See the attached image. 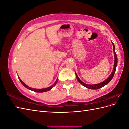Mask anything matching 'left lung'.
<instances>
[{"label":"left lung","instance_id":"left-lung-1","mask_svg":"<svg viewBox=\"0 0 129 129\" xmlns=\"http://www.w3.org/2000/svg\"><path fill=\"white\" fill-rule=\"evenodd\" d=\"M112 44L113 45V49H114V57H115V60H114V69H113V71L112 72V73H111V74L110 75L107 79L106 80H105L104 81L98 84H87L86 83H84V82H83L80 79L79 77H78L77 75L76 74V73H75L76 74V79L77 80V81H79V82L82 85H83L84 87H85V88L90 89H99L100 88H101L102 87L105 86V85H107V84H108L110 81L112 80V77H114V74L116 72V67L117 65V55L115 52V45L111 41Z\"/></svg>","mask_w":129,"mask_h":129}]
</instances>
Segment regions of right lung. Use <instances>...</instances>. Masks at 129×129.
<instances>
[{"instance_id":"1","label":"right lung","mask_w":129,"mask_h":129,"mask_svg":"<svg viewBox=\"0 0 129 129\" xmlns=\"http://www.w3.org/2000/svg\"><path fill=\"white\" fill-rule=\"evenodd\" d=\"M18 78H19V80H20V81L21 82V83L22 84V85H24V86L25 87H26L27 89H29V90H30L33 91H34V92H44L48 91L50 90H51L54 86H55V85H56V83H57V79H57V80H56V81H55V82L54 83L53 85H52L51 86H50V87H48V88H43V89H34V88H30V87H28V85H27L24 82H23V81L20 79V77H19V76H18Z\"/></svg>"}]
</instances>
